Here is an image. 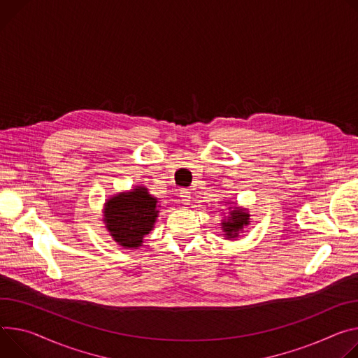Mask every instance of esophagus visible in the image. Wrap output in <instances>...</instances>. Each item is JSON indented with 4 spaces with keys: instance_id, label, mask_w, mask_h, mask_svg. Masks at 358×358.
Wrapping results in <instances>:
<instances>
[{
    "instance_id": "obj_1",
    "label": "esophagus",
    "mask_w": 358,
    "mask_h": 358,
    "mask_svg": "<svg viewBox=\"0 0 358 358\" xmlns=\"http://www.w3.org/2000/svg\"><path fill=\"white\" fill-rule=\"evenodd\" d=\"M180 199H181V203L182 204H189V201H191V192L187 189V188H184V189H181L180 191Z\"/></svg>"
}]
</instances>
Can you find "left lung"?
<instances>
[{"instance_id":"obj_1","label":"left lung","mask_w":358,"mask_h":358,"mask_svg":"<svg viewBox=\"0 0 358 358\" xmlns=\"http://www.w3.org/2000/svg\"><path fill=\"white\" fill-rule=\"evenodd\" d=\"M225 206H229V214L224 215L221 220V230L224 233L225 240H237L240 233L244 231L247 225H250L251 218H250V211L248 208L240 207L237 203L233 201H222ZM222 211V210H220ZM225 214V213H222Z\"/></svg>"}]
</instances>
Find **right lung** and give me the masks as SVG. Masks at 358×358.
I'll return each instance as SVG.
<instances>
[{
	"label": "right lung",
	"instance_id": "add662e5",
	"mask_svg": "<svg viewBox=\"0 0 358 358\" xmlns=\"http://www.w3.org/2000/svg\"><path fill=\"white\" fill-rule=\"evenodd\" d=\"M161 206L147 187L136 185L108 197L103 207V221L111 238L124 248H138L154 229Z\"/></svg>",
	"mask_w": 358,
	"mask_h": 358
}]
</instances>
